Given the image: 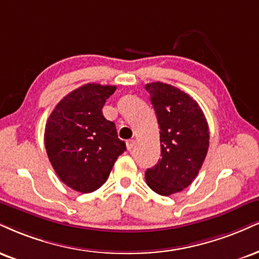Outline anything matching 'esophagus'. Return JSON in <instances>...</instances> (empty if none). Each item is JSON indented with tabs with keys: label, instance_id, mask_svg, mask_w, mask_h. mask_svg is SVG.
<instances>
[{
	"label": "esophagus",
	"instance_id": "esophagus-1",
	"mask_svg": "<svg viewBox=\"0 0 259 259\" xmlns=\"http://www.w3.org/2000/svg\"><path fill=\"white\" fill-rule=\"evenodd\" d=\"M135 143H136V141L135 140H129V141L126 142V148H127V151H132V149L135 147Z\"/></svg>",
	"mask_w": 259,
	"mask_h": 259
}]
</instances>
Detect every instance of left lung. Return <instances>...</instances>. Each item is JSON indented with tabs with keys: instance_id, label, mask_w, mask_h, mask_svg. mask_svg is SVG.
Wrapping results in <instances>:
<instances>
[{
	"instance_id": "8db88e82",
	"label": "left lung",
	"mask_w": 259,
	"mask_h": 259,
	"mask_svg": "<svg viewBox=\"0 0 259 259\" xmlns=\"http://www.w3.org/2000/svg\"><path fill=\"white\" fill-rule=\"evenodd\" d=\"M145 88L160 129L161 158L146 170V182L160 195L187 188L198 175L208 149V125L194 99L170 84L153 82Z\"/></svg>"
}]
</instances>
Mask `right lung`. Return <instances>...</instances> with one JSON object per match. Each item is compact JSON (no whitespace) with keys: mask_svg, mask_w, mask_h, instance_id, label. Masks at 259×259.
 <instances>
[{"mask_svg":"<svg viewBox=\"0 0 259 259\" xmlns=\"http://www.w3.org/2000/svg\"><path fill=\"white\" fill-rule=\"evenodd\" d=\"M114 85L88 83L67 94L49 116L45 145L52 166L62 182L80 193L99 189L125 151L116 125L102 114Z\"/></svg>","mask_w":259,"mask_h":259,"instance_id":"right-lung-1","label":"right lung"}]
</instances>
